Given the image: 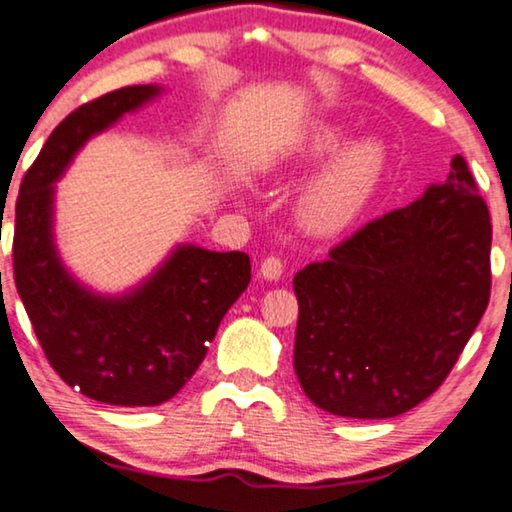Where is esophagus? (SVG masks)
I'll return each mask as SVG.
<instances>
[{
  "instance_id": "34e87169",
  "label": "esophagus",
  "mask_w": 512,
  "mask_h": 512,
  "mask_svg": "<svg viewBox=\"0 0 512 512\" xmlns=\"http://www.w3.org/2000/svg\"><path fill=\"white\" fill-rule=\"evenodd\" d=\"M259 273H262L266 280H278L280 273H283V259L276 255L264 257L262 264H259Z\"/></svg>"
}]
</instances>
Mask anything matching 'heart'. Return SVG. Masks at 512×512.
I'll return each mask as SVG.
<instances>
[{
	"label": "heart",
	"mask_w": 512,
	"mask_h": 512,
	"mask_svg": "<svg viewBox=\"0 0 512 512\" xmlns=\"http://www.w3.org/2000/svg\"><path fill=\"white\" fill-rule=\"evenodd\" d=\"M345 136L348 132L341 125H318L306 139H301L285 162L306 164L325 160L343 146ZM385 160V146L376 139H359L345 146L301 194V225L313 234H334L348 227L376 190Z\"/></svg>",
	"instance_id": "1"
}]
</instances>
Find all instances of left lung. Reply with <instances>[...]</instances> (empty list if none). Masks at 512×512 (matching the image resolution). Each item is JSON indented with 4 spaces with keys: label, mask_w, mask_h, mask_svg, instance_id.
<instances>
[{
    "label": "left lung",
    "mask_w": 512,
    "mask_h": 512,
    "mask_svg": "<svg viewBox=\"0 0 512 512\" xmlns=\"http://www.w3.org/2000/svg\"><path fill=\"white\" fill-rule=\"evenodd\" d=\"M492 222L469 164L294 276V371L327 413L397 417L431 397L489 304Z\"/></svg>",
    "instance_id": "1"
}]
</instances>
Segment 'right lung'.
<instances>
[{"label": "right lung", "mask_w": 512, "mask_h": 512, "mask_svg": "<svg viewBox=\"0 0 512 512\" xmlns=\"http://www.w3.org/2000/svg\"><path fill=\"white\" fill-rule=\"evenodd\" d=\"M157 92L129 85L71 111L27 169L16 201L13 276L43 355L69 387L111 406H157L174 397L250 283L246 253L181 246L139 290L106 299L78 285L55 253L53 183L92 134Z\"/></svg>", "instance_id": "right-lung-1"}]
</instances>
